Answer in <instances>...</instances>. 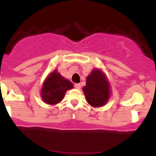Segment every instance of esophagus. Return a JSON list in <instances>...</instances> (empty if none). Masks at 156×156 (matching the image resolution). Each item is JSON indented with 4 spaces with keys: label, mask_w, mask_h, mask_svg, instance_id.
Here are the masks:
<instances>
[{
    "label": "esophagus",
    "mask_w": 156,
    "mask_h": 156,
    "mask_svg": "<svg viewBox=\"0 0 156 156\" xmlns=\"http://www.w3.org/2000/svg\"><path fill=\"white\" fill-rule=\"evenodd\" d=\"M74 87H75L76 89H78V90H79V89H80L81 85L80 84V83H75V84H74Z\"/></svg>",
    "instance_id": "obj_1"
}]
</instances>
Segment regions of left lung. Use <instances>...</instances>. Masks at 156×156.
Returning <instances> with one entry per match:
<instances>
[{"label":"left lung","mask_w":156,"mask_h":156,"mask_svg":"<svg viewBox=\"0 0 156 156\" xmlns=\"http://www.w3.org/2000/svg\"><path fill=\"white\" fill-rule=\"evenodd\" d=\"M83 91L87 103L92 107H101L108 102L111 96V86L104 72L94 69L87 77Z\"/></svg>","instance_id":"left-lung-1"}]
</instances>
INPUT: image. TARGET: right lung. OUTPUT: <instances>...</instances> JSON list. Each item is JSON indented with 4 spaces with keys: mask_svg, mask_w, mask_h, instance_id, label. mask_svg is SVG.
<instances>
[{
    "mask_svg": "<svg viewBox=\"0 0 156 156\" xmlns=\"http://www.w3.org/2000/svg\"><path fill=\"white\" fill-rule=\"evenodd\" d=\"M73 88V84L58 73L57 69L46 77L41 90L42 100L46 104L56 105L61 102L66 91Z\"/></svg>",
    "mask_w": 156,
    "mask_h": 156,
    "instance_id": "1",
    "label": "right lung"
}]
</instances>
